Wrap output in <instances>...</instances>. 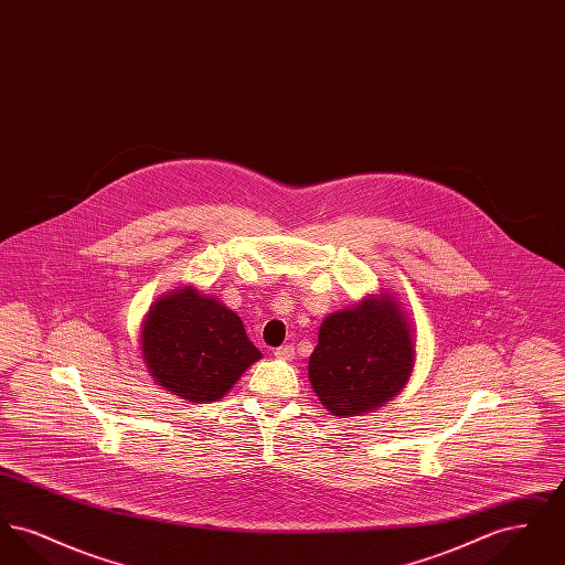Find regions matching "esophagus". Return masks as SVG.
<instances>
[{
  "instance_id": "obj_1",
  "label": "esophagus",
  "mask_w": 565,
  "mask_h": 565,
  "mask_svg": "<svg viewBox=\"0 0 565 565\" xmlns=\"http://www.w3.org/2000/svg\"><path fill=\"white\" fill-rule=\"evenodd\" d=\"M295 355V345H281V348L275 350V358H277V360H284V362H292Z\"/></svg>"
}]
</instances>
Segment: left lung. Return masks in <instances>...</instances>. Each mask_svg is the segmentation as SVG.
Masks as SVG:
<instances>
[{"label": "left lung", "instance_id": "left-lung-1", "mask_svg": "<svg viewBox=\"0 0 565 565\" xmlns=\"http://www.w3.org/2000/svg\"><path fill=\"white\" fill-rule=\"evenodd\" d=\"M415 355L403 302L394 295H369L323 320L309 358V381L326 411L358 417L403 392Z\"/></svg>", "mask_w": 565, "mask_h": 565}]
</instances>
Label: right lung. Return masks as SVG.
<instances>
[{
    "mask_svg": "<svg viewBox=\"0 0 565 565\" xmlns=\"http://www.w3.org/2000/svg\"><path fill=\"white\" fill-rule=\"evenodd\" d=\"M139 353L154 385L189 403L222 398L263 358L242 318L194 286H178L150 305Z\"/></svg>",
    "mask_w": 565,
    "mask_h": 565,
    "instance_id": "obj_1",
    "label": "right lung"
}]
</instances>
